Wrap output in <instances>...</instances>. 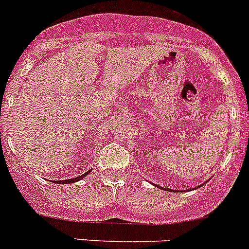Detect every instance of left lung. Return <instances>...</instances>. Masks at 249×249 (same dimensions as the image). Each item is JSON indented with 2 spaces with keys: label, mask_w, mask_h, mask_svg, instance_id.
Masks as SVG:
<instances>
[{
  "label": "left lung",
  "mask_w": 249,
  "mask_h": 249,
  "mask_svg": "<svg viewBox=\"0 0 249 249\" xmlns=\"http://www.w3.org/2000/svg\"><path fill=\"white\" fill-rule=\"evenodd\" d=\"M157 186H158V185H157ZM158 188H160V186H158ZM160 189H163V188H160Z\"/></svg>",
  "instance_id": "left-lung-1"
}]
</instances>
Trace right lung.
<instances>
[{
    "label": "right lung",
    "mask_w": 249,
    "mask_h": 249,
    "mask_svg": "<svg viewBox=\"0 0 249 249\" xmlns=\"http://www.w3.org/2000/svg\"><path fill=\"white\" fill-rule=\"evenodd\" d=\"M91 170H89V172H86L85 174H83L81 177H77V178H72V179H67V180H56V182L58 184H70V182H75L77 181V180H81L83 178H85V175H88L89 173H90Z\"/></svg>",
    "instance_id": "1"
}]
</instances>
